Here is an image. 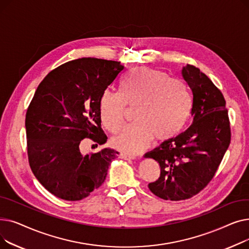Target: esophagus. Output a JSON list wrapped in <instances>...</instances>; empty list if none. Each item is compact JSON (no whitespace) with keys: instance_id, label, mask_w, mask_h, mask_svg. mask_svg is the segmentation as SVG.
<instances>
[{"instance_id":"1","label":"esophagus","mask_w":249,"mask_h":249,"mask_svg":"<svg viewBox=\"0 0 249 249\" xmlns=\"http://www.w3.org/2000/svg\"><path fill=\"white\" fill-rule=\"evenodd\" d=\"M119 158L125 160H135L136 156L135 155H131V154H125V153H121L119 155Z\"/></svg>"}]
</instances>
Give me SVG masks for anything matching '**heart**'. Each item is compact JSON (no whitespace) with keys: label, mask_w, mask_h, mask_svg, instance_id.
Segmentation results:
<instances>
[{"label":"heart","mask_w":249,"mask_h":249,"mask_svg":"<svg viewBox=\"0 0 249 249\" xmlns=\"http://www.w3.org/2000/svg\"><path fill=\"white\" fill-rule=\"evenodd\" d=\"M125 106H137L136 123L115 135L112 145L122 152L135 154L147 148L153 138L165 141L177 136L188 120L192 99L181 81L161 71L142 67L124 77L120 94L106 89L100 98L101 121L110 132L122 126Z\"/></svg>","instance_id":"obj_1"}]
</instances>
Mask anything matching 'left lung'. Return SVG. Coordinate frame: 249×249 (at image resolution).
<instances>
[{
  "label": "left lung",
  "mask_w": 249,
  "mask_h": 249,
  "mask_svg": "<svg viewBox=\"0 0 249 249\" xmlns=\"http://www.w3.org/2000/svg\"><path fill=\"white\" fill-rule=\"evenodd\" d=\"M181 75L192 90L193 123L178 136L147 152L160 166L149 190L159 198H192L211 181L231 140L228 111L220 89L204 72L187 64Z\"/></svg>",
  "instance_id": "8db88e82"
}]
</instances>
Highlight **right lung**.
<instances>
[{
    "label": "right lung",
    "instance_id": "right-lung-1",
    "mask_svg": "<svg viewBox=\"0 0 249 249\" xmlns=\"http://www.w3.org/2000/svg\"><path fill=\"white\" fill-rule=\"evenodd\" d=\"M124 71L119 61L85 57L61 64L38 86L26 113L28 160L39 182L67 201L87 198L106 179L118 152L104 148L83 155L89 138L102 145L99 102Z\"/></svg>",
    "mask_w": 249,
    "mask_h": 249
}]
</instances>
